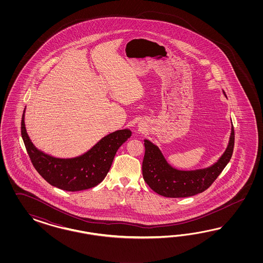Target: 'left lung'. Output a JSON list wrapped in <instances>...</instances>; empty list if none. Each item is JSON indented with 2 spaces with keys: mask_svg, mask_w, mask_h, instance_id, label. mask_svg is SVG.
<instances>
[{
  "mask_svg": "<svg viewBox=\"0 0 263 263\" xmlns=\"http://www.w3.org/2000/svg\"><path fill=\"white\" fill-rule=\"evenodd\" d=\"M223 95L226 96L224 91ZM234 146V130L231 125L229 144L223 155L212 166L193 171H181L171 166L159 147L144 140L143 176L153 191L167 198H186L205 191L230 162Z\"/></svg>",
  "mask_w": 263,
  "mask_h": 263,
  "instance_id": "1",
  "label": "left lung"
}]
</instances>
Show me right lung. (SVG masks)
<instances>
[{"mask_svg":"<svg viewBox=\"0 0 263 263\" xmlns=\"http://www.w3.org/2000/svg\"><path fill=\"white\" fill-rule=\"evenodd\" d=\"M25 110L21 135L32 165L48 183L64 191H82L100 183L110 171L120 145L132 134L130 129L118 130L105 136L80 156L57 158L37 149L32 143L25 126Z\"/></svg>","mask_w":263,"mask_h":263,"instance_id":"obj_1","label":"right lung"}]
</instances>
